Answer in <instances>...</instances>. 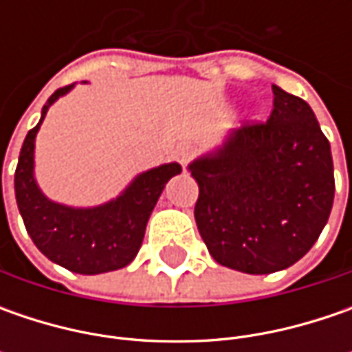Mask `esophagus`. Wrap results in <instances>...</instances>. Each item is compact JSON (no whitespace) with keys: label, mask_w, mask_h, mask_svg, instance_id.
<instances>
[{"label":"esophagus","mask_w":352,"mask_h":352,"mask_svg":"<svg viewBox=\"0 0 352 352\" xmlns=\"http://www.w3.org/2000/svg\"><path fill=\"white\" fill-rule=\"evenodd\" d=\"M192 156H194V151H192V146H188V144H182V146H178V148L174 151V158L182 164L184 168L188 166V162L192 160Z\"/></svg>","instance_id":"esophagus-1"}]
</instances>
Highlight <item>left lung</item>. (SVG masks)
I'll return each mask as SVG.
<instances>
[{
    "label": "left lung",
    "instance_id": "obj_1",
    "mask_svg": "<svg viewBox=\"0 0 352 352\" xmlns=\"http://www.w3.org/2000/svg\"><path fill=\"white\" fill-rule=\"evenodd\" d=\"M272 94L264 123L231 131L215 153L188 166L210 254L247 274L298 263L321 235L335 196L331 146L311 107L278 86Z\"/></svg>",
    "mask_w": 352,
    "mask_h": 352
}]
</instances>
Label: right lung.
<instances>
[{"label": "right lung", "mask_w": 352, "mask_h": 352, "mask_svg": "<svg viewBox=\"0 0 352 352\" xmlns=\"http://www.w3.org/2000/svg\"><path fill=\"white\" fill-rule=\"evenodd\" d=\"M72 88L74 84L56 89L45 103L36 127L27 133L15 170V197L27 233L47 258L70 272L102 274L127 266L137 256L158 197L182 166L170 162L146 170L116 199L98 208L50 201L34 180V139L48 107Z\"/></svg>", "instance_id": "add662e5"}]
</instances>
